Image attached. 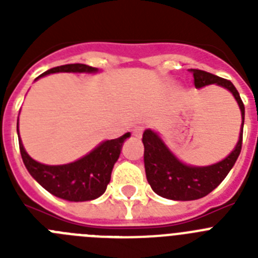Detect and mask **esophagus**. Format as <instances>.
Masks as SVG:
<instances>
[{"mask_svg": "<svg viewBox=\"0 0 258 258\" xmlns=\"http://www.w3.org/2000/svg\"><path fill=\"white\" fill-rule=\"evenodd\" d=\"M143 129H145V127H143L142 125H136V126L132 129V133H133L134 137L140 138V137L142 136V133H143Z\"/></svg>", "mask_w": 258, "mask_h": 258, "instance_id": "obj_1", "label": "esophagus"}]
</instances>
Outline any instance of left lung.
I'll return each instance as SVG.
<instances>
[{"label":"left lung","instance_id":"obj_1","mask_svg":"<svg viewBox=\"0 0 258 258\" xmlns=\"http://www.w3.org/2000/svg\"><path fill=\"white\" fill-rule=\"evenodd\" d=\"M194 76V84L197 88L216 85L223 86L232 93L241 111V118L244 124V104L239 92L230 80L222 79L216 75L202 70H188ZM243 124L240 137L234 151L222 161L209 166H188L166 149L163 141L152 131H145L142 142L145 146V170L146 177L152 190L170 200H197L207 197L225 179L235 164L241 151L243 143Z\"/></svg>","mask_w":258,"mask_h":258}]
</instances>
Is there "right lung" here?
I'll use <instances>...</instances> for the list:
<instances>
[{"label": "right lung", "mask_w": 258, "mask_h": 258, "mask_svg": "<svg viewBox=\"0 0 258 258\" xmlns=\"http://www.w3.org/2000/svg\"><path fill=\"white\" fill-rule=\"evenodd\" d=\"M54 72H97V68L80 63L64 64L46 71L37 79ZM131 134L125 133L116 140L106 141L83 159L66 165L37 163L27 154L22 141H19V149L27 170L45 190L60 199L86 202L97 199L106 191L113 165L120 156L122 143Z\"/></svg>", "instance_id": "obj_1"}]
</instances>
